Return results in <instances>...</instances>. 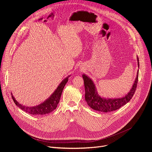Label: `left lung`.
<instances>
[{"label":"left lung","instance_id":"8db88e82","mask_svg":"<svg viewBox=\"0 0 152 152\" xmlns=\"http://www.w3.org/2000/svg\"><path fill=\"white\" fill-rule=\"evenodd\" d=\"M137 61L139 67V59L138 57ZM82 77L85 85V98L88 105L94 110L103 113H109L118 110L132 98L137 86L138 70L132 89L124 97L117 99H104L101 97L97 92L95 85L93 80L85 74L82 75Z\"/></svg>","mask_w":152,"mask_h":152}]
</instances>
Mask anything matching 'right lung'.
Wrapping results in <instances>:
<instances>
[{"mask_svg":"<svg viewBox=\"0 0 152 152\" xmlns=\"http://www.w3.org/2000/svg\"><path fill=\"white\" fill-rule=\"evenodd\" d=\"M70 76H67L66 78H65L59 85L58 88L56 89L55 92L51 95V96L46 101H45L42 103L32 107H29L26 106H23L20 104L13 97L12 95V98L15 104L21 110H23L25 112L29 113L31 115H45L46 114H49L53 111H54L57 105L59 102L62 90L64 88L65 85L67 83L69 80V77Z\"/></svg>","mask_w":152,"mask_h":152,"instance_id":"right-lung-1","label":"right lung"}]
</instances>
